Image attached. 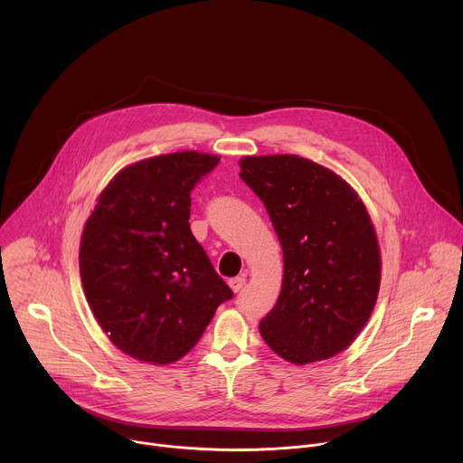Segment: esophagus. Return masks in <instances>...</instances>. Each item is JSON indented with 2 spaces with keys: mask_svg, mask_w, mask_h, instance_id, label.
<instances>
[{
  "mask_svg": "<svg viewBox=\"0 0 463 463\" xmlns=\"http://www.w3.org/2000/svg\"><path fill=\"white\" fill-rule=\"evenodd\" d=\"M229 286H231V289H232L234 293H240V291L243 289V286H245V279H243V277L231 279V280H229Z\"/></svg>",
  "mask_w": 463,
  "mask_h": 463,
  "instance_id": "esophagus-1",
  "label": "esophagus"
}]
</instances>
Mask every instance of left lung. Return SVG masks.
Listing matches in <instances>:
<instances>
[{
    "instance_id": "1",
    "label": "left lung",
    "mask_w": 463,
    "mask_h": 463,
    "mask_svg": "<svg viewBox=\"0 0 463 463\" xmlns=\"http://www.w3.org/2000/svg\"><path fill=\"white\" fill-rule=\"evenodd\" d=\"M284 250V280L260 332L273 352L306 364L346 350L377 300L381 256L370 216L332 170L298 156L240 161Z\"/></svg>"
}]
</instances>
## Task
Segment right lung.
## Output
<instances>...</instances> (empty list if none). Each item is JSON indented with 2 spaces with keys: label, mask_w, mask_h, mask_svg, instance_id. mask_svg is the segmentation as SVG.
Instances as JSON below:
<instances>
[{
  "label": "right lung",
  "mask_w": 463,
  "mask_h": 463,
  "mask_svg": "<svg viewBox=\"0 0 463 463\" xmlns=\"http://www.w3.org/2000/svg\"><path fill=\"white\" fill-rule=\"evenodd\" d=\"M220 159L175 152L124 168L80 241L88 304L109 341L154 364L186 355L234 293L190 231V192Z\"/></svg>",
  "instance_id": "right-lung-1"
}]
</instances>
